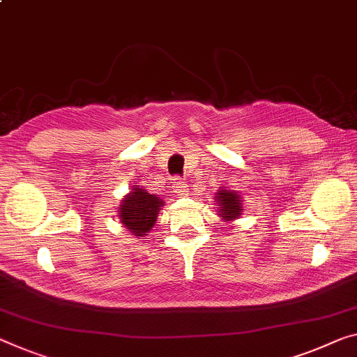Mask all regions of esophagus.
<instances>
[{
  "instance_id": "34e87169",
  "label": "esophagus",
  "mask_w": 357,
  "mask_h": 357,
  "mask_svg": "<svg viewBox=\"0 0 357 357\" xmlns=\"http://www.w3.org/2000/svg\"><path fill=\"white\" fill-rule=\"evenodd\" d=\"M172 188L175 195L178 196L186 195V182H183L182 178H172Z\"/></svg>"
}]
</instances>
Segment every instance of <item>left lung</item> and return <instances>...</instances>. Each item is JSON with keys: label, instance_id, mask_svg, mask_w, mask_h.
<instances>
[{"label": "left lung", "instance_id": "1", "mask_svg": "<svg viewBox=\"0 0 357 357\" xmlns=\"http://www.w3.org/2000/svg\"><path fill=\"white\" fill-rule=\"evenodd\" d=\"M215 204L218 209V215L223 218V222L236 220L243 213V201L241 196L233 190H228L227 186H222L215 193Z\"/></svg>", "mask_w": 357, "mask_h": 357}]
</instances>
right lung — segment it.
<instances>
[{
    "instance_id": "add662e5",
    "label": "right lung",
    "mask_w": 357,
    "mask_h": 357,
    "mask_svg": "<svg viewBox=\"0 0 357 357\" xmlns=\"http://www.w3.org/2000/svg\"><path fill=\"white\" fill-rule=\"evenodd\" d=\"M129 195L123 197L119 204V220L135 236H145L150 233L153 225L156 223L158 213L164 206V201L156 195L148 193L146 190L139 188V185L130 188Z\"/></svg>"
}]
</instances>
